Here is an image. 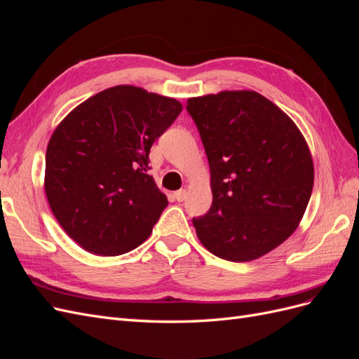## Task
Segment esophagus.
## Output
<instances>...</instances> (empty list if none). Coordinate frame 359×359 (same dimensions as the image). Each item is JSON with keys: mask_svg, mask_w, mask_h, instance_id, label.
<instances>
[{"mask_svg": "<svg viewBox=\"0 0 359 359\" xmlns=\"http://www.w3.org/2000/svg\"><path fill=\"white\" fill-rule=\"evenodd\" d=\"M173 198H175L178 202H182L184 199H186L187 198V191L186 190H178V191H175V193H173Z\"/></svg>", "mask_w": 359, "mask_h": 359, "instance_id": "obj_1", "label": "esophagus"}]
</instances>
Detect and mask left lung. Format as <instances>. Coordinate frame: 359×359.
Returning <instances> with one entry per match:
<instances>
[{"instance_id":"8db88e82","label":"left lung","mask_w":359,"mask_h":359,"mask_svg":"<svg viewBox=\"0 0 359 359\" xmlns=\"http://www.w3.org/2000/svg\"><path fill=\"white\" fill-rule=\"evenodd\" d=\"M210 163L212 205L193 219L202 245L231 262L273 252L297 231L309 205L314 166L297 124L252 90L191 97Z\"/></svg>"}]
</instances>
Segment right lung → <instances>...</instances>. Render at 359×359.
Returning a JSON list of instances; mask_svg holds the SVG:
<instances>
[{"label": "right lung", "instance_id": "obj_1", "mask_svg": "<svg viewBox=\"0 0 359 359\" xmlns=\"http://www.w3.org/2000/svg\"><path fill=\"white\" fill-rule=\"evenodd\" d=\"M181 111L172 97L116 85L76 106L53 130L45 191L79 247L118 256L153 232L168 198L148 175L149 148Z\"/></svg>", "mask_w": 359, "mask_h": 359}]
</instances>
